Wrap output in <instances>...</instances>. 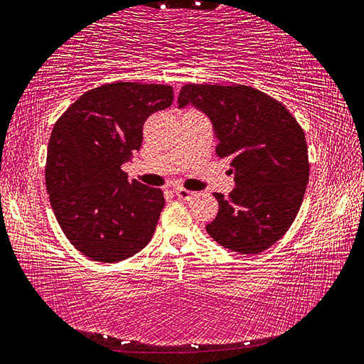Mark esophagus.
<instances>
[{
	"mask_svg": "<svg viewBox=\"0 0 364 364\" xmlns=\"http://www.w3.org/2000/svg\"><path fill=\"white\" fill-rule=\"evenodd\" d=\"M173 193H175L176 198L181 199V200H189L194 196L193 191H189V189L183 188V186H176L175 189H173Z\"/></svg>",
	"mask_w": 364,
	"mask_h": 364,
	"instance_id": "esophagus-1",
	"label": "esophagus"
}]
</instances>
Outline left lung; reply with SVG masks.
Here are the masks:
<instances>
[{"mask_svg": "<svg viewBox=\"0 0 364 364\" xmlns=\"http://www.w3.org/2000/svg\"><path fill=\"white\" fill-rule=\"evenodd\" d=\"M180 107L193 103L210 118L215 152L230 160L236 188L218 200L205 227L218 245L257 255L291 227L309 180L304 131L284 103L250 85L186 84Z\"/></svg>", "mask_w": 364, "mask_h": 364, "instance_id": "obj_1", "label": "left lung"}]
</instances>
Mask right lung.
<instances>
[{
    "mask_svg": "<svg viewBox=\"0 0 364 364\" xmlns=\"http://www.w3.org/2000/svg\"><path fill=\"white\" fill-rule=\"evenodd\" d=\"M171 103V85L118 80L87 90L58 118L45 183L63 233L84 256L118 262L151 241L164 193L128 181L121 165L141 149L146 119Z\"/></svg>",
    "mask_w": 364,
    "mask_h": 364,
    "instance_id": "obj_1",
    "label": "right lung"
}]
</instances>
